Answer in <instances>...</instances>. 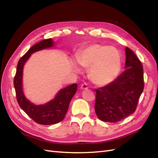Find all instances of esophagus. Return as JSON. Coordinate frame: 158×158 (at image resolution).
I'll return each mask as SVG.
<instances>
[{
    "mask_svg": "<svg viewBox=\"0 0 158 158\" xmlns=\"http://www.w3.org/2000/svg\"><path fill=\"white\" fill-rule=\"evenodd\" d=\"M80 88H81V89H82V90L88 89V85H87L86 84H85V83H84V84H83L81 85Z\"/></svg>",
    "mask_w": 158,
    "mask_h": 158,
    "instance_id": "esophagus-1",
    "label": "esophagus"
}]
</instances>
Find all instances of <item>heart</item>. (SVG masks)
<instances>
[{"label":"heart","instance_id":"b5f03b06","mask_svg":"<svg viewBox=\"0 0 158 158\" xmlns=\"http://www.w3.org/2000/svg\"><path fill=\"white\" fill-rule=\"evenodd\" d=\"M76 61L83 68L89 69V76L92 82L99 86L113 82L121 72L122 62L118 51L113 47L92 44L80 51L76 55ZM73 68L80 73L75 63Z\"/></svg>","mask_w":158,"mask_h":158}]
</instances>
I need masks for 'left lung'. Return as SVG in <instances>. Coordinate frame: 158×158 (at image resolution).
Returning <instances> with one entry per match:
<instances>
[{"label": "left lung", "instance_id": "8db88e82", "mask_svg": "<svg viewBox=\"0 0 158 158\" xmlns=\"http://www.w3.org/2000/svg\"><path fill=\"white\" fill-rule=\"evenodd\" d=\"M125 55V70L111 84L95 89V113L103 122L117 123L132 114L144 89L141 62L128 47Z\"/></svg>", "mask_w": 158, "mask_h": 158}]
</instances>
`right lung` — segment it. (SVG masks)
Instances as JSON below:
<instances>
[{
    "mask_svg": "<svg viewBox=\"0 0 158 158\" xmlns=\"http://www.w3.org/2000/svg\"><path fill=\"white\" fill-rule=\"evenodd\" d=\"M51 38L44 40L32 46L26 53L19 60L16 76L14 79L17 101L19 106L28 116L37 123L50 125L63 121L68 111L69 103L77 90V84H71L59 90L55 98L44 104L35 105L27 99L23 90V66L31 54L43 49L55 47Z\"/></svg>",
    "mask_w": 158,
    "mask_h": 158,
    "instance_id": "right-lung-1",
    "label": "right lung"
}]
</instances>
